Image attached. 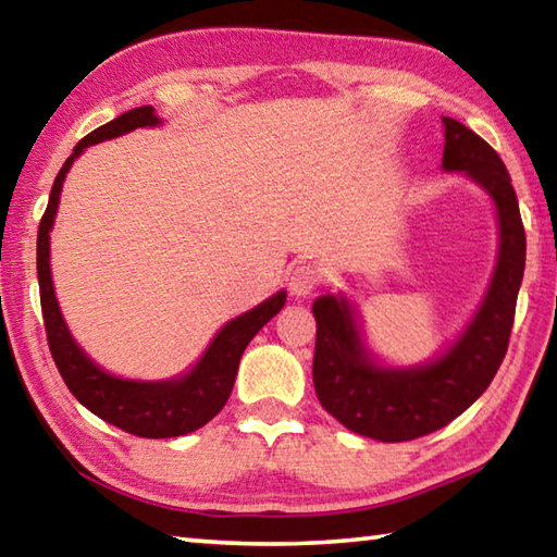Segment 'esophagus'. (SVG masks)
Instances as JSON below:
<instances>
[{
  "label": "esophagus",
  "mask_w": 557,
  "mask_h": 557,
  "mask_svg": "<svg viewBox=\"0 0 557 557\" xmlns=\"http://www.w3.org/2000/svg\"><path fill=\"white\" fill-rule=\"evenodd\" d=\"M319 285V272L309 262H299V265L292 270L289 275V292L295 297H307L312 295L314 287Z\"/></svg>",
  "instance_id": "esophagus-1"
}]
</instances>
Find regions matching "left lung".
<instances>
[{"label": "left lung", "mask_w": 557, "mask_h": 557, "mask_svg": "<svg viewBox=\"0 0 557 557\" xmlns=\"http://www.w3.org/2000/svg\"><path fill=\"white\" fill-rule=\"evenodd\" d=\"M445 125L442 172H457L492 199L498 250L492 280L465 329L430 361L385 363L366 342L361 317L344 292L314 299V391L346 430L379 442H408L449 425L502 366L525 270V233L506 166L492 147L451 117Z\"/></svg>", "instance_id": "1"}]
</instances>
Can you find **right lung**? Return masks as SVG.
Returning a JSON list of instances; mask_svg holds the SVG:
<instances>
[{"instance_id":"right-lung-1","label":"right lung","mask_w":557,"mask_h":557,"mask_svg":"<svg viewBox=\"0 0 557 557\" xmlns=\"http://www.w3.org/2000/svg\"><path fill=\"white\" fill-rule=\"evenodd\" d=\"M137 127H162V117L157 115L152 106L135 108L122 112L108 125L92 129L75 145L73 154L65 159L59 176H55L49 206L39 223V238H36V270H39V292H41V312L49 348L59 369L61 379L69 385V391L78 398L81 405L98 414L100 420L110 422L120 430L137 437L162 440L178 437L188 432L203 428L213 420L228 403L238 363L245 346L252 342L262 326L275 317L287 301V289H280L275 295L260 301L258 307L238 314L231 322H225L211 344L206 346L199 361L191 369L172 375V379L143 381V379H122L102 369L92 361L65 324L63 312L55 299L53 275H51V231L59 213L61 191L65 174L71 172L75 159L88 147L127 135Z\"/></svg>"}]
</instances>
